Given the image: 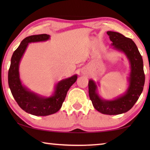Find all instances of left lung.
Masks as SVG:
<instances>
[{
	"instance_id": "left-lung-1",
	"label": "left lung",
	"mask_w": 150,
	"mask_h": 150,
	"mask_svg": "<svg viewBox=\"0 0 150 150\" xmlns=\"http://www.w3.org/2000/svg\"><path fill=\"white\" fill-rule=\"evenodd\" d=\"M111 45L115 50L124 52L130 62V73L129 85L126 93L114 100L102 99L97 93V86L93 80L88 81V94L93 105L96 110L108 115L126 112L133 107L143 91L145 83L143 59L132 40L118 32L108 31Z\"/></svg>"
}]
</instances>
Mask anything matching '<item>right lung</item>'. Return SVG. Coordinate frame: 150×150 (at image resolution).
Instances as JSON below:
<instances>
[{
    "label": "right lung",
    "mask_w": 150,
    "mask_h": 150,
    "mask_svg": "<svg viewBox=\"0 0 150 150\" xmlns=\"http://www.w3.org/2000/svg\"><path fill=\"white\" fill-rule=\"evenodd\" d=\"M50 35L39 34L26 37L14 51L11 58L8 75V85L12 95L22 110L35 116H48L59 110L67 91L77 79L75 75L60 81L55 87V91L50 97H44L29 91L22 85L19 75V64L29 43L44 42L50 39Z\"/></svg>",
    "instance_id": "right-lung-1"
}]
</instances>
